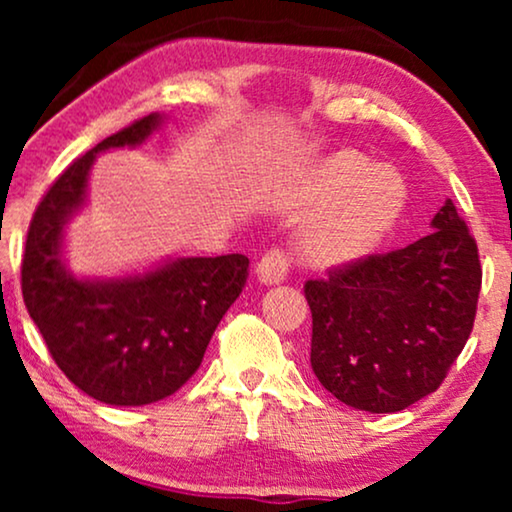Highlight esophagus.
<instances>
[{"label": "esophagus", "mask_w": 512, "mask_h": 512, "mask_svg": "<svg viewBox=\"0 0 512 512\" xmlns=\"http://www.w3.org/2000/svg\"><path fill=\"white\" fill-rule=\"evenodd\" d=\"M286 272H289V258L284 256V251L272 249L261 258V263L256 265V279L261 284L275 286L279 282H284Z\"/></svg>", "instance_id": "obj_1"}]
</instances>
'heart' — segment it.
I'll use <instances>...</instances> for the list:
<instances>
[{"label": "heart", "instance_id": "b5f03b06", "mask_svg": "<svg viewBox=\"0 0 512 512\" xmlns=\"http://www.w3.org/2000/svg\"><path fill=\"white\" fill-rule=\"evenodd\" d=\"M408 188L391 167H375L356 151L331 153L319 163L298 200V212L326 209L303 233V254L319 268L366 261L394 233Z\"/></svg>", "mask_w": 512, "mask_h": 512}]
</instances>
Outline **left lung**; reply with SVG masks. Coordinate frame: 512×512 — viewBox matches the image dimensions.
I'll use <instances>...</instances> for the list:
<instances>
[{
    "label": "left lung",
    "mask_w": 512,
    "mask_h": 512,
    "mask_svg": "<svg viewBox=\"0 0 512 512\" xmlns=\"http://www.w3.org/2000/svg\"><path fill=\"white\" fill-rule=\"evenodd\" d=\"M408 247L310 279V363L349 408L398 412L433 394L471 335L478 244L452 200Z\"/></svg>",
    "instance_id": "left-lung-1"
}]
</instances>
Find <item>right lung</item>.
Segmentation results:
<instances>
[{"label":"right lung","instance_id":"1","mask_svg":"<svg viewBox=\"0 0 512 512\" xmlns=\"http://www.w3.org/2000/svg\"><path fill=\"white\" fill-rule=\"evenodd\" d=\"M163 123L165 114L144 116L74 160L27 230V312L62 373L109 405H149L184 387L247 282L242 254L174 256L121 277H76L67 268L65 228L86 207L95 158L135 149Z\"/></svg>","mask_w":512,"mask_h":512}]
</instances>
